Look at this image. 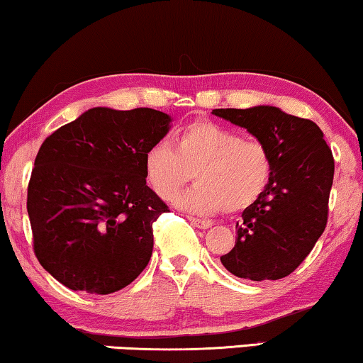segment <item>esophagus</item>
Listing matches in <instances>:
<instances>
[{
  "label": "esophagus",
  "mask_w": 363,
  "mask_h": 363,
  "mask_svg": "<svg viewBox=\"0 0 363 363\" xmlns=\"http://www.w3.org/2000/svg\"><path fill=\"white\" fill-rule=\"evenodd\" d=\"M187 218L194 226H197V228H200V230H207V228H210V226H212V223H210V221H207V220H200V218H196V216H187Z\"/></svg>",
  "instance_id": "1"
}]
</instances>
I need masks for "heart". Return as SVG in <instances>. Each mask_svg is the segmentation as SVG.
Instances as JSON below:
<instances>
[{"label":"heart","mask_w":363,"mask_h":363,"mask_svg":"<svg viewBox=\"0 0 363 363\" xmlns=\"http://www.w3.org/2000/svg\"><path fill=\"white\" fill-rule=\"evenodd\" d=\"M274 160L261 138H245L213 122H194L176 135L174 148L156 142L145 155V177L153 192L171 200L196 176L197 186L176 200L194 213H240L266 192Z\"/></svg>","instance_id":"heart-1"}]
</instances>
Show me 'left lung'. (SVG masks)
Returning <instances> with one entry per match:
<instances>
[{
    "label": "left lung",
    "mask_w": 363,
    "mask_h": 363,
    "mask_svg": "<svg viewBox=\"0 0 363 363\" xmlns=\"http://www.w3.org/2000/svg\"><path fill=\"white\" fill-rule=\"evenodd\" d=\"M213 113L264 140L274 160L266 192L242 212L236 245L220 261L241 279H284L305 261L326 228L333 151L315 122L277 107L213 109Z\"/></svg>",
    "instance_id": "left-lung-1"
}]
</instances>
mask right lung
Segmentation results:
<instances>
[{
  "label": "right lung",
  "instance_id": "obj_1",
  "mask_svg": "<svg viewBox=\"0 0 363 363\" xmlns=\"http://www.w3.org/2000/svg\"><path fill=\"white\" fill-rule=\"evenodd\" d=\"M169 122L150 107H94L43 140L27 213L35 257L65 286L113 294L148 266L169 207L147 186L145 155Z\"/></svg>",
  "mask_w": 363,
  "mask_h": 363
}]
</instances>
